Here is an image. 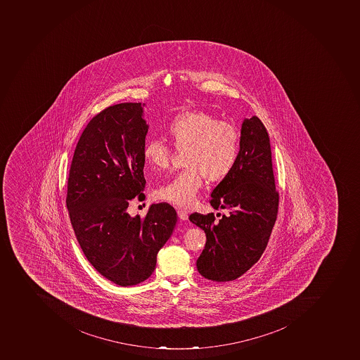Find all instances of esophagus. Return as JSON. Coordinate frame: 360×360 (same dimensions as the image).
<instances>
[{"label":"esophagus","instance_id":"esophagus-1","mask_svg":"<svg viewBox=\"0 0 360 360\" xmlns=\"http://www.w3.org/2000/svg\"><path fill=\"white\" fill-rule=\"evenodd\" d=\"M178 217L180 218V220H187L188 219V212L186 210L179 209L178 210Z\"/></svg>","mask_w":360,"mask_h":360}]
</instances>
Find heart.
<instances>
[{
    "label": "heart",
    "mask_w": 360,
    "mask_h": 360,
    "mask_svg": "<svg viewBox=\"0 0 360 360\" xmlns=\"http://www.w3.org/2000/svg\"><path fill=\"white\" fill-rule=\"evenodd\" d=\"M173 146L184 150L186 169L154 191L155 198L180 207H191L202 191L204 179L220 182L233 172L240 149L237 127L206 112L179 114L167 127ZM143 160L155 171L171 164L172 148L163 140L150 139L143 147Z\"/></svg>",
    "instance_id": "heart-1"
}]
</instances>
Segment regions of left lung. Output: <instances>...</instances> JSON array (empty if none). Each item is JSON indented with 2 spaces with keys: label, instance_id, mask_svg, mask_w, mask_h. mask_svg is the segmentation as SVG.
<instances>
[{
  "label": "left lung",
  "instance_id": "left-lung-1",
  "mask_svg": "<svg viewBox=\"0 0 360 360\" xmlns=\"http://www.w3.org/2000/svg\"><path fill=\"white\" fill-rule=\"evenodd\" d=\"M211 196L210 204L228 213L189 217L206 233L197 270L209 281H235L260 260L278 214L269 136L257 116L243 122L237 163Z\"/></svg>",
  "mask_w": 360,
  "mask_h": 360
}]
</instances>
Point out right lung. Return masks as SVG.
Listing matches in <instances>:
<instances>
[{
  "label": "right lung",
  "instance_id": "right-lung-1",
  "mask_svg": "<svg viewBox=\"0 0 360 360\" xmlns=\"http://www.w3.org/2000/svg\"><path fill=\"white\" fill-rule=\"evenodd\" d=\"M140 103L98 112L79 136L70 164L66 205L82 251L99 274L120 286L150 277L176 224L169 202L132 218L133 198L145 200L143 147L148 125Z\"/></svg>",
  "mask_w": 360,
  "mask_h": 360
}]
</instances>
